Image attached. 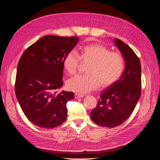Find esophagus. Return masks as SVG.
<instances>
[{"mask_svg":"<svg viewBox=\"0 0 160 160\" xmlns=\"http://www.w3.org/2000/svg\"><path fill=\"white\" fill-rule=\"evenodd\" d=\"M83 97H84L83 95H81V94H79V93H75V99L83 98Z\"/></svg>","mask_w":160,"mask_h":160,"instance_id":"obj_1","label":"esophagus"}]
</instances>
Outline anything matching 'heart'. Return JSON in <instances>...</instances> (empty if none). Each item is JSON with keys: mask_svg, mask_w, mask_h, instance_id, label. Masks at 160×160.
Here are the masks:
<instances>
[{"mask_svg": "<svg viewBox=\"0 0 160 160\" xmlns=\"http://www.w3.org/2000/svg\"><path fill=\"white\" fill-rule=\"evenodd\" d=\"M80 59L89 62L85 75H77L67 81L69 90L78 93H86L98 88L113 85L122 75L125 61L119 52H111L99 44L84 46L80 51ZM79 63V57L75 51H69L64 58L63 66L68 73L76 72Z\"/></svg>", "mask_w": 160, "mask_h": 160, "instance_id": "b5f03b06", "label": "heart"}]
</instances>
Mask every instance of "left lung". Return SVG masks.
Returning a JSON list of instances; mask_svg holds the SVG:
<instances>
[{"mask_svg":"<svg viewBox=\"0 0 160 160\" xmlns=\"http://www.w3.org/2000/svg\"><path fill=\"white\" fill-rule=\"evenodd\" d=\"M125 61L118 81L104 89L90 116L101 126L113 128L122 124L132 113L141 95V62L131 48L118 38L113 40Z\"/></svg>","mask_w":160,"mask_h":160,"instance_id":"left-lung-1","label":"left lung"}]
</instances>
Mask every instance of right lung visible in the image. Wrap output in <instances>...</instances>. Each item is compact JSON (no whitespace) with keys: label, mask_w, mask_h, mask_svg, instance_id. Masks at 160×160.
<instances>
[{"label":"right lung","mask_w":160,"mask_h":160,"mask_svg":"<svg viewBox=\"0 0 160 160\" xmlns=\"http://www.w3.org/2000/svg\"><path fill=\"white\" fill-rule=\"evenodd\" d=\"M77 37L47 35L23 52L18 63L15 94L30 122L41 128L59 126L67 119V103L72 92L62 91L63 60L78 43Z\"/></svg>","instance_id":"right-lung-1"}]
</instances>
